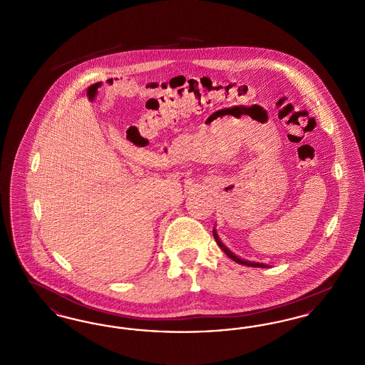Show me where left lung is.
I'll return each mask as SVG.
<instances>
[{
	"instance_id": "8db88e82",
	"label": "left lung",
	"mask_w": 365,
	"mask_h": 365,
	"mask_svg": "<svg viewBox=\"0 0 365 365\" xmlns=\"http://www.w3.org/2000/svg\"><path fill=\"white\" fill-rule=\"evenodd\" d=\"M213 237H215V241H216L217 245H219V247L226 253L227 256H228L231 260H234L235 262H238V264L247 265V267H256V268H267V267H268V265H265V264H262V262L242 260V259H240L238 256H235V255H234L228 247H226V245H225V243H222V241H220V238H219V235H217V232H216V230H215V228H213Z\"/></svg>"
}]
</instances>
